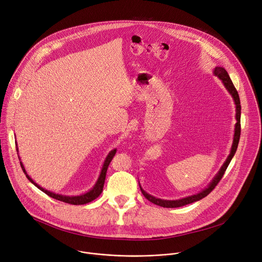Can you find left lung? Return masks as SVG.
Instances as JSON below:
<instances>
[{
    "mask_svg": "<svg viewBox=\"0 0 262 262\" xmlns=\"http://www.w3.org/2000/svg\"><path fill=\"white\" fill-rule=\"evenodd\" d=\"M214 74L219 77L221 80H223V83L225 85V87L227 88V90L229 91V93L232 95L234 102H235V105H236V120L237 123L235 124V131H234V138H233V144H232V148H231V152L228 156V158L226 159L225 164L223 165V167L220 168V170L218 171V173L216 174V176L213 178L212 182L209 184V186L204 189L203 191H200L199 193L197 194H194V195H191V196H188V197H185V198H182V199H177V200H165V199H160V198H156L150 194H148L147 192H145L142 187H140V191H142V193L144 194V196L149 200L151 201L152 204L154 205H157L159 207H163V208H179V207H183V206H186V205H189V204H192V203H195V201H198L200 199L205 198L206 196H208L213 190L214 188L217 186V184L220 182V179L223 178L228 166L230 165L231 160L234 156V154L236 153V150H237V147H238V143H239V138H240V114H241V106H240V99H239V95H238V92L236 90V88L234 87L232 80L227 72V70L223 67H215L214 69Z\"/></svg>",
    "mask_w": 262,
    "mask_h": 262,
    "instance_id": "1",
    "label": "left lung"
}]
</instances>
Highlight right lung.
Masks as SVG:
<instances>
[{
    "mask_svg": "<svg viewBox=\"0 0 262 262\" xmlns=\"http://www.w3.org/2000/svg\"><path fill=\"white\" fill-rule=\"evenodd\" d=\"M16 151H18L16 149ZM116 153V149L112 150L109 152V154L107 155L105 162H104V165H103V168H102V171H100V174L98 176V179L96 184L94 185V187L87 193H84L82 195H77V196H66V195H62V194H55L53 192H50L48 190H45L44 188L39 187L36 183H34L32 178L27 174L22 162H19V164H21V167H22V170L23 172L26 174V177L28 178V180L30 183H32L37 189H39L41 191H43L45 194H47L48 196L56 199V200H59V201H63V203H67V204H70V205H75V206H78V205H85V204H88V203H91L92 200H94L96 197H98L100 195V193L103 192V188H104V184H105V178H106V173H107V169L109 167V164L111 163V160L113 158V156L115 155Z\"/></svg>",
    "mask_w": 262,
    "mask_h": 262,
    "instance_id": "add662e5",
    "label": "right lung"
}]
</instances>
